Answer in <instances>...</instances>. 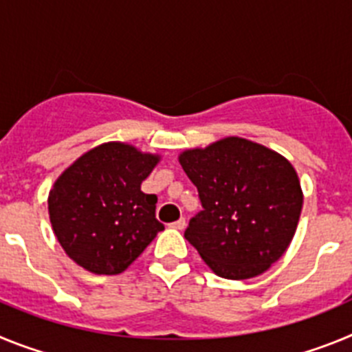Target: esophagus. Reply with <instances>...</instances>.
Here are the masks:
<instances>
[{
    "label": "esophagus",
    "mask_w": 352,
    "mask_h": 352,
    "mask_svg": "<svg viewBox=\"0 0 352 352\" xmlns=\"http://www.w3.org/2000/svg\"><path fill=\"white\" fill-rule=\"evenodd\" d=\"M170 226H173L174 229H179V231H183V229H185V227H186V220L185 219H179V220H176V222L170 223Z\"/></svg>",
    "instance_id": "obj_1"
}]
</instances>
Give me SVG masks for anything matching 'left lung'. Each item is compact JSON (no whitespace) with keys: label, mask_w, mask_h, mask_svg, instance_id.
I'll return each instance as SVG.
<instances>
[{"label":"left lung","mask_w":352,"mask_h":352,"mask_svg":"<svg viewBox=\"0 0 352 352\" xmlns=\"http://www.w3.org/2000/svg\"><path fill=\"white\" fill-rule=\"evenodd\" d=\"M203 210L185 231L204 263L222 278L261 275L287 250L303 194L294 167L272 149L227 138L179 157Z\"/></svg>","instance_id":"1"}]
</instances>
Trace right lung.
<instances>
[{"mask_svg":"<svg viewBox=\"0 0 352 352\" xmlns=\"http://www.w3.org/2000/svg\"><path fill=\"white\" fill-rule=\"evenodd\" d=\"M157 162L133 146L107 142L61 174L49 194V217L72 261L96 275H118L164 231L157 195L141 190Z\"/></svg>","mask_w":352,"mask_h":352,"instance_id":"obj_1","label":"right lung"}]
</instances>
